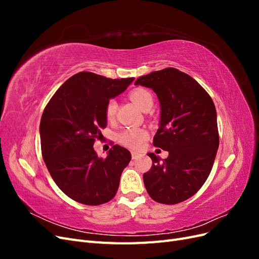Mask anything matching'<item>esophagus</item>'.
Instances as JSON below:
<instances>
[{"label":"esophagus","mask_w":259,"mask_h":259,"mask_svg":"<svg viewBox=\"0 0 259 259\" xmlns=\"http://www.w3.org/2000/svg\"><path fill=\"white\" fill-rule=\"evenodd\" d=\"M140 155H142V154L138 153V152H136V151H133V152H132V158H133V160H136V159H138Z\"/></svg>","instance_id":"34e87169"}]
</instances>
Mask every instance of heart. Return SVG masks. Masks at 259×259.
I'll list each match as a JSON object with an SVG mask.
<instances>
[{
	"label": "heart",
	"instance_id": "obj_1",
	"mask_svg": "<svg viewBox=\"0 0 259 259\" xmlns=\"http://www.w3.org/2000/svg\"><path fill=\"white\" fill-rule=\"evenodd\" d=\"M130 97L133 103L138 106L140 109H145L148 105L153 103L151 93L145 89H136L132 91ZM116 111V103L114 100L108 101L106 107V117L108 120H112ZM149 134L148 131L140 127H130L122 131L117 135L119 143L130 149H139L146 142Z\"/></svg>",
	"mask_w": 259,
	"mask_h": 259
}]
</instances>
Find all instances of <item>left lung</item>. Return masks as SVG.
<instances>
[{
  "label": "left lung",
  "mask_w": 259,
  "mask_h": 259,
  "mask_svg": "<svg viewBox=\"0 0 259 259\" xmlns=\"http://www.w3.org/2000/svg\"><path fill=\"white\" fill-rule=\"evenodd\" d=\"M135 85L158 96L161 116L153 145L168 151L162 161L148 153L152 167L144 174L145 187L154 201L177 204L199 191L213 167L219 145L215 105L197 81L175 68L140 76Z\"/></svg>",
  "instance_id": "8db88e82"
}]
</instances>
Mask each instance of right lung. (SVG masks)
<instances>
[{
	"instance_id": "add662e5",
	"label": "right lung",
	"mask_w": 259,
	"mask_h": 259,
	"mask_svg": "<svg viewBox=\"0 0 259 259\" xmlns=\"http://www.w3.org/2000/svg\"><path fill=\"white\" fill-rule=\"evenodd\" d=\"M134 81L79 72L68 79L45 107L40 123L43 160L59 189L86 205L113 199L131 152L114 145L99 158L94 143L107 126L106 107Z\"/></svg>"
}]
</instances>
